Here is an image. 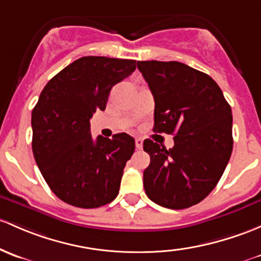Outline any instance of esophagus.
Segmentation results:
<instances>
[{"label":"esophagus","instance_id":"1","mask_svg":"<svg viewBox=\"0 0 261 261\" xmlns=\"http://www.w3.org/2000/svg\"><path fill=\"white\" fill-rule=\"evenodd\" d=\"M135 145H136V149L141 150L142 149V140L141 139H136L135 140Z\"/></svg>","mask_w":261,"mask_h":261}]
</instances>
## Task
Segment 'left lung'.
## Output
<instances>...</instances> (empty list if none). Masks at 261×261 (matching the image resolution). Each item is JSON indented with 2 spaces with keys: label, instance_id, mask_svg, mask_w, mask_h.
<instances>
[{
  "label": "left lung",
  "instance_id": "1",
  "mask_svg": "<svg viewBox=\"0 0 261 261\" xmlns=\"http://www.w3.org/2000/svg\"><path fill=\"white\" fill-rule=\"evenodd\" d=\"M155 100L153 133L175 135L174 147L147 139L145 193L167 209H186L215 188L232 151L231 108L206 73L177 61H138Z\"/></svg>",
  "mask_w": 261,
  "mask_h": 261
}]
</instances>
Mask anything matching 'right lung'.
Wrapping results in <instances>:
<instances>
[{
    "label": "right lung",
    "instance_id": "add662e5",
    "mask_svg": "<svg viewBox=\"0 0 261 261\" xmlns=\"http://www.w3.org/2000/svg\"><path fill=\"white\" fill-rule=\"evenodd\" d=\"M135 68V60L85 56L43 87L32 110V151L43 179L62 201L94 209L119 194L135 140L125 133L94 140L90 119L105 110L112 87Z\"/></svg>",
    "mask_w": 261,
    "mask_h": 261
}]
</instances>
